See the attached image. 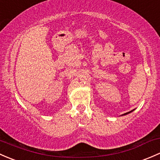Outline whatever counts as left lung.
Segmentation results:
<instances>
[{
  "instance_id": "1",
  "label": "left lung",
  "mask_w": 160,
  "mask_h": 160,
  "mask_svg": "<svg viewBox=\"0 0 160 160\" xmlns=\"http://www.w3.org/2000/svg\"><path fill=\"white\" fill-rule=\"evenodd\" d=\"M132 111H134V109H133V110H132V111H130V112H126V113H124V114H123V115H122V116H125V115H127V114H129V113L132 112Z\"/></svg>"
}]
</instances>
